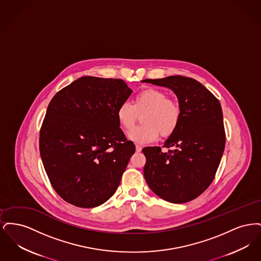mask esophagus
<instances>
[{"mask_svg":"<svg viewBox=\"0 0 261 261\" xmlns=\"http://www.w3.org/2000/svg\"><path fill=\"white\" fill-rule=\"evenodd\" d=\"M141 150H142V147H141L140 145H136V151L139 152V151H141Z\"/></svg>","mask_w":261,"mask_h":261,"instance_id":"34e87169","label":"esophagus"}]
</instances>
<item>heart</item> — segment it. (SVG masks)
I'll list each match as a JSON object with an SVG mask.
<instances>
[{"mask_svg": "<svg viewBox=\"0 0 261 261\" xmlns=\"http://www.w3.org/2000/svg\"><path fill=\"white\" fill-rule=\"evenodd\" d=\"M144 124L133 129L128 138L138 144H147L155 141L161 133L162 137L172 135L177 129L181 109L179 103L158 89H147L139 94L133 100V105L124 101L116 112V117L120 126L129 131L135 124L139 114H143Z\"/></svg>", "mask_w": 261, "mask_h": 261, "instance_id": "1", "label": "heart"}]
</instances>
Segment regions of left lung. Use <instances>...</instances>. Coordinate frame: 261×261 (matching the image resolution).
<instances>
[{"instance_id":"left-lung-1","label":"left lung","mask_w":261,"mask_h":261,"mask_svg":"<svg viewBox=\"0 0 261 261\" xmlns=\"http://www.w3.org/2000/svg\"><path fill=\"white\" fill-rule=\"evenodd\" d=\"M142 82L171 89L181 109L180 122L163 148L147 147L144 176L162 199L184 203L211 184L225 148L223 113L219 100L199 81L174 75Z\"/></svg>"}]
</instances>
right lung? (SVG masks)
I'll use <instances>...</instances> for the list:
<instances>
[{"mask_svg":"<svg viewBox=\"0 0 261 261\" xmlns=\"http://www.w3.org/2000/svg\"><path fill=\"white\" fill-rule=\"evenodd\" d=\"M131 93L121 79L84 76L50 100L40 154L51 186L65 201L96 207L117 190L135 152L116 117Z\"/></svg>","mask_w":261,"mask_h":261,"instance_id":"obj_1","label":"right lung"}]
</instances>
